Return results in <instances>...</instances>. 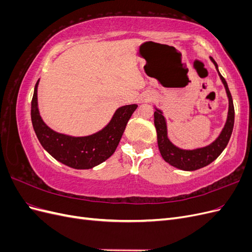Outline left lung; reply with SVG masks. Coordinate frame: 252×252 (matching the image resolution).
<instances>
[{
	"instance_id": "1",
	"label": "left lung",
	"mask_w": 252,
	"mask_h": 252,
	"mask_svg": "<svg viewBox=\"0 0 252 252\" xmlns=\"http://www.w3.org/2000/svg\"><path fill=\"white\" fill-rule=\"evenodd\" d=\"M213 64L216 65L217 70L220 80H222L224 86L226 88V93L229 98V110H228V118L225 124V127L220 132L219 138L210 144L209 146H206L204 148H199L194 150H183L178 148L177 146L169 141L168 136H167V126L165 118L162 114L161 110L157 109L155 111V125L157 128V134H158V145L161 156L167 163H169L171 166L186 171H192L203 168V167L209 165L215 159L222 154L223 150L226 148L228 142L230 140V136L233 130L234 125V106L232 96L228 88L226 80L222 77L218 69V64L216 61L210 58Z\"/></svg>"
}]
</instances>
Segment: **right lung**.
<instances>
[{
    "mask_svg": "<svg viewBox=\"0 0 252 252\" xmlns=\"http://www.w3.org/2000/svg\"><path fill=\"white\" fill-rule=\"evenodd\" d=\"M37 84L32 101V121L42 146L59 162L75 169H90L103 163L116 151L126 125L138 105L120 107L110 123L93 135L74 138L53 131L44 123L37 109Z\"/></svg>",
    "mask_w": 252,
    "mask_h": 252,
    "instance_id": "add662e5",
    "label": "right lung"
}]
</instances>
